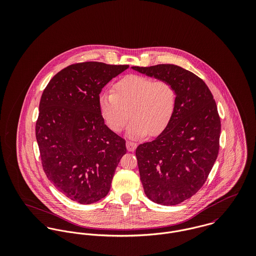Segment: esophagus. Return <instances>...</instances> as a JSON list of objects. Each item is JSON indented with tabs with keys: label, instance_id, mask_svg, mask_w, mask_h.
<instances>
[{
	"label": "esophagus",
	"instance_id": "1",
	"mask_svg": "<svg viewBox=\"0 0 256 256\" xmlns=\"http://www.w3.org/2000/svg\"><path fill=\"white\" fill-rule=\"evenodd\" d=\"M126 146H127V150H128L129 152H133V150L136 148L137 144L134 143V142H131V141H127V142H126Z\"/></svg>",
	"mask_w": 256,
	"mask_h": 256
}]
</instances>
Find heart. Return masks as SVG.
Returning a JSON list of instances; mask_svg holds the SVG:
<instances>
[{
  "instance_id": "heart-1",
  "label": "heart",
  "mask_w": 256,
  "mask_h": 256,
  "mask_svg": "<svg viewBox=\"0 0 256 256\" xmlns=\"http://www.w3.org/2000/svg\"><path fill=\"white\" fill-rule=\"evenodd\" d=\"M176 92L168 80H154L143 76H128L117 82L113 92H104L100 96V114L113 132L127 127L131 138L144 137L148 133L156 135L170 121L176 108Z\"/></svg>"
}]
</instances>
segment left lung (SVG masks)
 Wrapping results in <instances>:
<instances>
[{
  "mask_svg": "<svg viewBox=\"0 0 256 256\" xmlns=\"http://www.w3.org/2000/svg\"><path fill=\"white\" fill-rule=\"evenodd\" d=\"M176 88V102L164 130L139 145L136 156L146 197L160 205H178L206 182L219 152L220 121L206 84L180 66L132 67Z\"/></svg>",
  "mask_w": 256,
  "mask_h": 256,
  "instance_id": "8db88e82",
  "label": "left lung"
}]
</instances>
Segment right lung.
Wrapping results in <instances>:
<instances>
[{"label": "right lung", "mask_w": 256, "mask_h": 256, "mask_svg": "<svg viewBox=\"0 0 256 256\" xmlns=\"http://www.w3.org/2000/svg\"><path fill=\"white\" fill-rule=\"evenodd\" d=\"M128 68L71 65L51 78L41 96L36 135L43 170L57 190L80 204L108 194L126 154L125 140L104 124L98 100L104 86Z\"/></svg>", "instance_id": "1"}]
</instances>
